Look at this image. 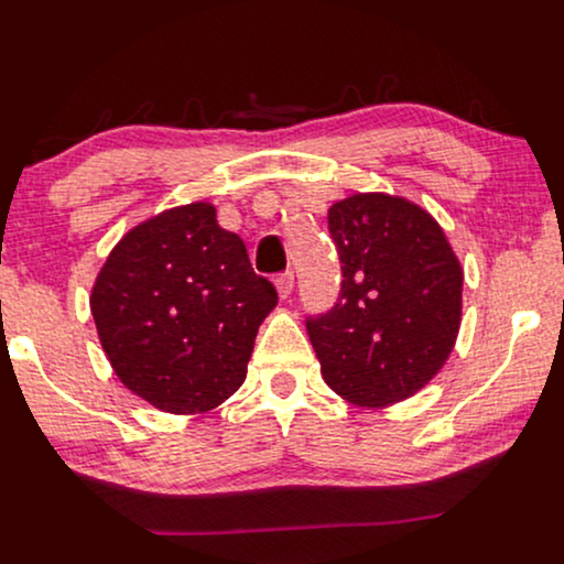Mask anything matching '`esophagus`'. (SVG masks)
Returning <instances> with one entry per match:
<instances>
[{
	"instance_id": "34e87169",
	"label": "esophagus",
	"mask_w": 564,
	"mask_h": 564,
	"mask_svg": "<svg viewBox=\"0 0 564 564\" xmlns=\"http://www.w3.org/2000/svg\"><path fill=\"white\" fill-rule=\"evenodd\" d=\"M274 284H276V293H280L282 301H284V297H290V293H293V288H295L293 271H284V274L276 276Z\"/></svg>"
}]
</instances>
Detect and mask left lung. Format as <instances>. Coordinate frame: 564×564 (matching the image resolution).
<instances>
[{
  "label": "left lung",
  "mask_w": 564,
  "mask_h": 564,
  "mask_svg": "<svg viewBox=\"0 0 564 564\" xmlns=\"http://www.w3.org/2000/svg\"><path fill=\"white\" fill-rule=\"evenodd\" d=\"M343 263L335 308L306 322L324 382L356 406H390L425 388L452 356L465 271L425 208L356 192L329 208Z\"/></svg>",
  "instance_id": "8db88e82"
}]
</instances>
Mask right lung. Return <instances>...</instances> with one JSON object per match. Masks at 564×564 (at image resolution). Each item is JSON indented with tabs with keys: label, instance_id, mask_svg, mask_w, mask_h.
<instances>
[{
	"label": "right lung",
	"instance_id": "obj_1",
	"mask_svg": "<svg viewBox=\"0 0 564 564\" xmlns=\"http://www.w3.org/2000/svg\"><path fill=\"white\" fill-rule=\"evenodd\" d=\"M89 306L131 393L169 414H205L245 382L276 290L250 267L240 237L218 227L216 205L197 200L126 231Z\"/></svg>",
	"mask_w": 564,
	"mask_h": 564
}]
</instances>
